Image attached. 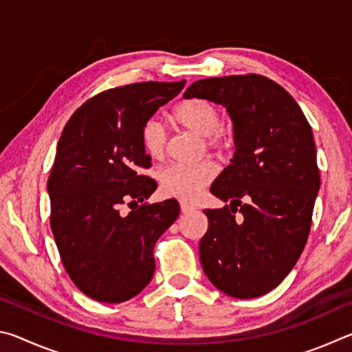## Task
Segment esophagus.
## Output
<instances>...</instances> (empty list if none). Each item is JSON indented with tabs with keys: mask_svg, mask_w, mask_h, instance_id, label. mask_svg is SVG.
Listing matches in <instances>:
<instances>
[{
	"mask_svg": "<svg viewBox=\"0 0 352 352\" xmlns=\"http://www.w3.org/2000/svg\"><path fill=\"white\" fill-rule=\"evenodd\" d=\"M180 210H182V212H183V214H186V212L194 211V206H192V205H189V204H186V201H180Z\"/></svg>",
	"mask_w": 352,
	"mask_h": 352,
	"instance_id": "esophagus-1",
	"label": "esophagus"
}]
</instances>
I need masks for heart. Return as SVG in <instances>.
I'll return each mask as SVG.
<instances>
[{
    "instance_id": "b5f03b06",
    "label": "heart",
    "mask_w": 352,
    "mask_h": 352,
    "mask_svg": "<svg viewBox=\"0 0 352 352\" xmlns=\"http://www.w3.org/2000/svg\"><path fill=\"white\" fill-rule=\"evenodd\" d=\"M178 126L201 136L208 151L223 152L230 146V135L222 126V111L208 99L195 98L184 100L172 111ZM169 135L157 118H151L141 129V142L147 155L160 160L168 148ZM216 177V166L210 160L199 163H170L160 170L158 180L166 195L192 200Z\"/></svg>"
}]
</instances>
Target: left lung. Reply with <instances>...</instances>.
<instances>
[{"label": "left lung", "instance_id": "obj_1", "mask_svg": "<svg viewBox=\"0 0 352 352\" xmlns=\"http://www.w3.org/2000/svg\"><path fill=\"white\" fill-rule=\"evenodd\" d=\"M222 104L234 129V157L214 180L220 210H205L200 262L223 294H269L307 242L320 170L312 127L295 99L261 74L210 77L183 94Z\"/></svg>", "mask_w": 352, "mask_h": 352}]
</instances>
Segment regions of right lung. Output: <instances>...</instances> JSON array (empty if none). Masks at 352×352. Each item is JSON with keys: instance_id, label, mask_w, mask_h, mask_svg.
Instances as JSON below:
<instances>
[{"instance_id": "obj_1", "label": "right lung", "mask_w": 352, "mask_h": 352, "mask_svg": "<svg viewBox=\"0 0 352 352\" xmlns=\"http://www.w3.org/2000/svg\"><path fill=\"white\" fill-rule=\"evenodd\" d=\"M186 80L141 82L96 94L65 126L47 178L51 230L65 270L99 302L127 301L151 283L153 247L175 222V199L147 204L157 189L141 129ZM127 204L132 212H122Z\"/></svg>"}]
</instances>
